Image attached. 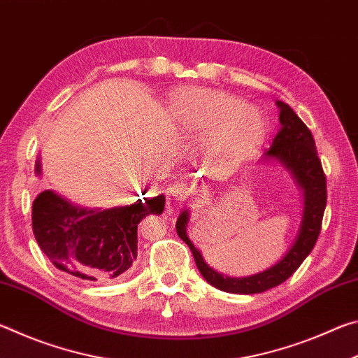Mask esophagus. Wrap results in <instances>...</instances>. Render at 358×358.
<instances>
[{
  "instance_id": "obj_1",
  "label": "esophagus",
  "mask_w": 358,
  "mask_h": 358,
  "mask_svg": "<svg viewBox=\"0 0 358 358\" xmlns=\"http://www.w3.org/2000/svg\"><path fill=\"white\" fill-rule=\"evenodd\" d=\"M171 196L175 201L186 202L192 196V187L187 183H183V181H178V183H173L171 186Z\"/></svg>"
}]
</instances>
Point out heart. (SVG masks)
I'll return each instance as SVG.
<instances>
[{
  "label": "heart",
  "mask_w": 358,
  "mask_h": 358,
  "mask_svg": "<svg viewBox=\"0 0 358 358\" xmlns=\"http://www.w3.org/2000/svg\"><path fill=\"white\" fill-rule=\"evenodd\" d=\"M171 112L186 137L205 138L203 153L211 161H243L266 136L264 115L240 96L222 90H178L172 96Z\"/></svg>",
  "instance_id": "heart-1"
}]
</instances>
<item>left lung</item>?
Segmentation results:
<instances>
[{
    "mask_svg": "<svg viewBox=\"0 0 358 358\" xmlns=\"http://www.w3.org/2000/svg\"><path fill=\"white\" fill-rule=\"evenodd\" d=\"M276 106L280 107L281 129L278 131L273 143L264 157L266 161L281 162L292 173L296 185L300 186L303 192V216L299 234H296L295 241L282 259L278 260L270 268L256 275L243 278L224 276L208 266L201 251L192 245V241L187 237L186 226L189 221V211H181L177 226H175L178 237L192 251L201 275L211 286L229 294H260L271 287L280 286L289 276L294 275V271L313 251L320 234V227H322L324 210L327 205V180L317 156L316 143H314L311 131L306 128V124L286 102L276 101Z\"/></svg>",
    "mask_w": 358,
    "mask_h": 358,
    "instance_id": "left-lung-1",
    "label": "left lung"
}]
</instances>
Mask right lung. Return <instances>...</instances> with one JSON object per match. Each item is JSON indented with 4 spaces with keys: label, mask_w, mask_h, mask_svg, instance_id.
I'll return each instance as SVG.
<instances>
[{
    "label": "right lung",
    "mask_w": 358,
    "mask_h": 358,
    "mask_svg": "<svg viewBox=\"0 0 358 358\" xmlns=\"http://www.w3.org/2000/svg\"><path fill=\"white\" fill-rule=\"evenodd\" d=\"M36 172L41 173L39 161ZM164 202L159 194L126 207L90 210L47 189L33 202V232L58 270L82 281L107 282L128 273L137 257L138 222L161 215Z\"/></svg>",
    "instance_id": "obj_1"
}]
</instances>
